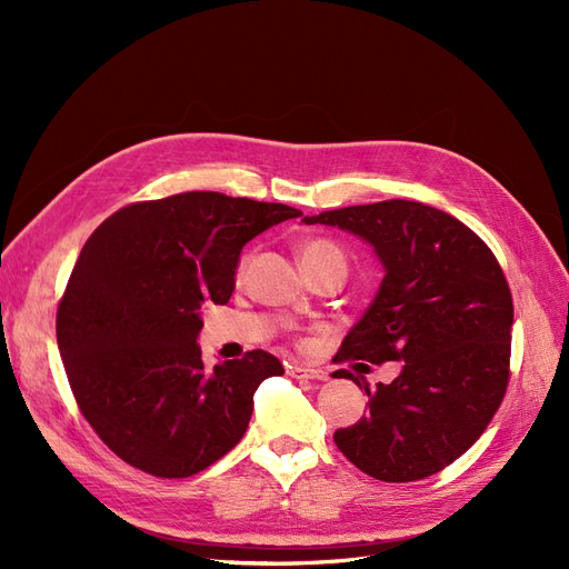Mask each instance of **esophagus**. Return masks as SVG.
I'll list each match as a JSON object with an SVG mask.
<instances>
[{"label": "esophagus", "mask_w": 569, "mask_h": 569, "mask_svg": "<svg viewBox=\"0 0 569 569\" xmlns=\"http://www.w3.org/2000/svg\"><path fill=\"white\" fill-rule=\"evenodd\" d=\"M287 375L297 377V380H327V377H330L322 368H303V366H289Z\"/></svg>", "instance_id": "esophagus-1"}]
</instances>
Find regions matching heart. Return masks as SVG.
Here are the masks:
<instances>
[{"label": "heart", "mask_w": 569, "mask_h": 569, "mask_svg": "<svg viewBox=\"0 0 569 569\" xmlns=\"http://www.w3.org/2000/svg\"><path fill=\"white\" fill-rule=\"evenodd\" d=\"M299 253H301V266L303 268H311V266H318V263H330V261L347 266V258H343L341 247L335 244L332 239H327V237H308V239H303ZM249 261H251V253L239 256L237 278H242Z\"/></svg>", "instance_id": "b5f03b06"}]
</instances>
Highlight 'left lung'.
Returning <instances> with one entry per match:
<instances>
[{
	"label": "left lung",
	"instance_id": "1",
	"mask_svg": "<svg viewBox=\"0 0 569 569\" xmlns=\"http://www.w3.org/2000/svg\"><path fill=\"white\" fill-rule=\"evenodd\" d=\"M303 222L363 237L387 270L335 363L403 360L401 375L377 389L337 370L370 399L363 418L337 429V449L382 481L443 470L481 437L508 389L512 295L503 268L468 226L420 201L349 206Z\"/></svg>",
	"mask_w": 569,
	"mask_h": 569
}]
</instances>
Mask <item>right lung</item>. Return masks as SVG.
Listing matches in <instances>:
<instances>
[{"label":"right lung","mask_w":569,"mask_h":569,"mask_svg":"<svg viewBox=\"0 0 569 569\" xmlns=\"http://www.w3.org/2000/svg\"><path fill=\"white\" fill-rule=\"evenodd\" d=\"M299 216L284 203L182 192L123 206L84 242L57 341L80 412L120 460L182 479L244 437L258 385L284 368L253 349L206 370L199 311L230 301L249 239Z\"/></svg>","instance_id":"right-lung-1"}]
</instances>
